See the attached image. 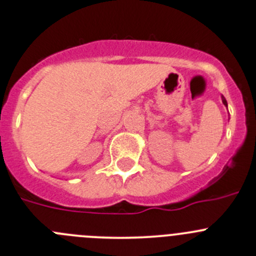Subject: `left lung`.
<instances>
[{
  "label": "left lung",
  "instance_id": "obj_1",
  "mask_svg": "<svg viewBox=\"0 0 256 256\" xmlns=\"http://www.w3.org/2000/svg\"><path fill=\"white\" fill-rule=\"evenodd\" d=\"M222 102H224V105H226V106H227V101H226V98H224V96H222Z\"/></svg>",
  "mask_w": 256,
  "mask_h": 256
}]
</instances>
